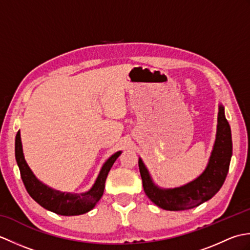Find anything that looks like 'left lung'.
Instances as JSON below:
<instances>
[{"label":"left lung","instance_id":"obj_1","mask_svg":"<svg viewBox=\"0 0 250 250\" xmlns=\"http://www.w3.org/2000/svg\"><path fill=\"white\" fill-rule=\"evenodd\" d=\"M232 157V136L225 108L219 105L218 125L213 151L204 172L192 182L182 187L161 189L153 184L142 159L139 167L143 188L149 200L166 210H186L199 206L218 192L224 185Z\"/></svg>","mask_w":250,"mask_h":250}]
</instances>
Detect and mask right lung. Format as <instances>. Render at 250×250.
Masks as SVG:
<instances>
[{
  "label": "right lung",
  "instance_id": "1",
  "mask_svg": "<svg viewBox=\"0 0 250 250\" xmlns=\"http://www.w3.org/2000/svg\"><path fill=\"white\" fill-rule=\"evenodd\" d=\"M120 153L121 151H117L113 156L109 157V159H107V161L103 164L102 168H101L99 176L92 186V188L87 192L81 194L65 193L49 188L48 186L44 185L35 177V175L31 171L24 160L19 131L17 132L15 141L16 161H17L20 169L21 179H22L28 193L42 207L62 216L82 215L93 208L95 204L102 198L106 177H107L108 172L110 171L116 159L120 156Z\"/></svg>",
  "mask_w": 250,
  "mask_h": 250
}]
</instances>
